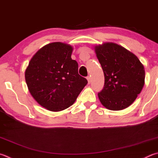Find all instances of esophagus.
Instances as JSON below:
<instances>
[{
    "mask_svg": "<svg viewBox=\"0 0 158 158\" xmlns=\"http://www.w3.org/2000/svg\"><path fill=\"white\" fill-rule=\"evenodd\" d=\"M86 79H87L88 81V84H90V82H91V78H90V76H88Z\"/></svg>",
    "mask_w": 158,
    "mask_h": 158,
    "instance_id": "esophagus-1",
    "label": "esophagus"
}]
</instances>
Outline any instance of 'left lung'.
Returning a JSON list of instances; mask_svg holds the SVG:
<instances>
[{
    "mask_svg": "<svg viewBox=\"0 0 158 158\" xmlns=\"http://www.w3.org/2000/svg\"><path fill=\"white\" fill-rule=\"evenodd\" d=\"M94 50L104 74L100 102L108 110L127 108L144 87V65L134 54L114 43L97 45Z\"/></svg>",
    "mask_w": 158,
    "mask_h": 158,
    "instance_id": "left-lung-1",
    "label": "left lung"
}]
</instances>
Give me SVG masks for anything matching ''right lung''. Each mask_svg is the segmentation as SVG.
I'll return each instance as SVG.
<instances>
[{"label":"right lung","instance_id":"right-lung-1","mask_svg":"<svg viewBox=\"0 0 158 158\" xmlns=\"http://www.w3.org/2000/svg\"><path fill=\"white\" fill-rule=\"evenodd\" d=\"M73 48L61 42L45 45L32 56L25 73L34 99L48 110L70 107L88 84L78 73V64L71 58Z\"/></svg>","mask_w":158,"mask_h":158}]
</instances>
